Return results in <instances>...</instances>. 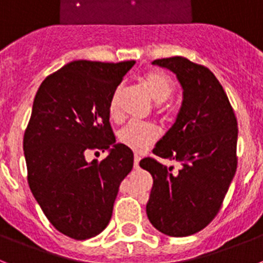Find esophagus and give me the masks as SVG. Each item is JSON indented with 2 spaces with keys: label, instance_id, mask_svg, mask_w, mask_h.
<instances>
[{
  "label": "esophagus",
  "instance_id": "obj_1",
  "mask_svg": "<svg viewBox=\"0 0 263 263\" xmlns=\"http://www.w3.org/2000/svg\"><path fill=\"white\" fill-rule=\"evenodd\" d=\"M139 162H140V156L135 155V158H134V167L135 168H139Z\"/></svg>",
  "mask_w": 263,
  "mask_h": 263
}]
</instances>
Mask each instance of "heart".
<instances>
[{
    "instance_id": "b5f03b06",
    "label": "heart",
    "mask_w": 263,
    "mask_h": 263,
    "mask_svg": "<svg viewBox=\"0 0 263 263\" xmlns=\"http://www.w3.org/2000/svg\"><path fill=\"white\" fill-rule=\"evenodd\" d=\"M143 85L145 87L152 100L156 103H164L171 96L174 85L168 77L159 72H149L143 77ZM111 118L118 119L120 116V89L115 90L109 103ZM159 136V132L154 124L129 121L121 128L118 134L119 142L135 152H144L148 149Z\"/></svg>"
}]
</instances>
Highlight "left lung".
<instances>
[{
    "label": "left lung",
    "mask_w": 263,
    "mask_h": 263,
    "mask_svg": "<svg viewBox=\"0 0 263 263\" xmlns=\"http://www.w3.org/2000/svg\"><path fill=\"white\" fill-rule=\"evenodd\" d=\"M152 64L174 72L182 85L175 123L154 148L156 156L175 160L180 168L174 171L152 158L140 160L154 179L145 210L156 230L187 237L217 217L235 175L237 118L209 68L180 56Z\"/></svg>",
    "instance_id": "1"
}]
</instances>
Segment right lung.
I'll use <instances>...</instances> for the list:
<instances>
[{"label": "right lung", "mask_w": 263, "mask_h": 263, "mask_svg": "<svg viewBox=\"0 0 263 263\" xmlns=\"http://www.w3.org/2000/svg\"><path fill=\"white\" fill-rule=\"evenodd\" d=\"M135 61L77 60L41 83L24 135L28 183L45 217L77 240L96 237L109 223L121 180L134 154L118 143L109 103ZM107 149L101 162L89 151Z\"/></svg>", "instance_id": "obj_1"}]
</instances>
